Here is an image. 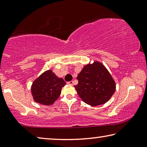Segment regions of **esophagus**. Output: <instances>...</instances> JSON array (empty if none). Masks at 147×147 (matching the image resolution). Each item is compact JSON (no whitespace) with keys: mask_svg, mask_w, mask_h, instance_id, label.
<instances>
[{"mask_svg":"<svg viewBox=\"0 0 147 147\" xmlns=\"http://www.w3.org/2000/svg\"><path fill=\"white\" fill-rule=\"evenodd\" d=\"M67 84H69V85H73V81L68 82H67Z\"/></svg>","mask_w":147,"mask_h":147,"instance_id":"34e87169","label":"esophagus"}]
</instances>
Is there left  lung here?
I'll return each instance as SVG.
<instances>
[{"mask_svg":"<svg viewBox=\"0 0 147 147\" xmlns=\"http://www.w3.org/2000/svg\"><path fill=\"white\" fill-rule=\"evenodd\" d=\"M74 86L82 101L91 106L107 102L115 93L116 84L106 67L98 61L84 65Z\"/></svg>","mask_w":147,"mask_h":147,"instance_id":"left-lung-1","label":"left lung"}]
</instances>
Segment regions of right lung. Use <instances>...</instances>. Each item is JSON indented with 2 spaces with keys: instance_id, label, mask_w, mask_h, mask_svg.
Wrapping results in <instances>:
<instances>
[{
  "instance_id": "1",
  "label": "right lung",
  "mask_w": 147,
  "mask_h": 147,
  "mask_svg": "<svg viewBox=\"0 0 147 147\" xmlns=\"http://www.w3.org/2000/svg\"><path fill=\"white\" fill-rule=\"evenodd\" d=\"M65 84L63 78H59L49 69L43 72L32 82V97L36 102L42 105H53L60 96L61 89Z\"/></svg>"
}]
</instances>
